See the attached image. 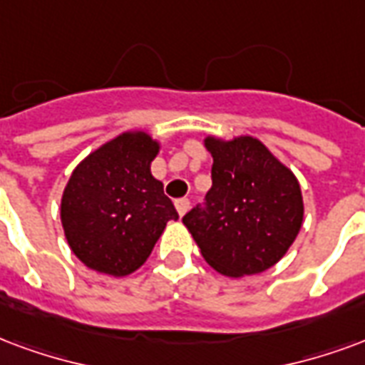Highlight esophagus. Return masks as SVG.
I'll return each instance as SVG.
<instances>
[{
  "label": "esophagus",
  "instance_id": "esophagus-1",
  "mask_svg": "<svg viewBox=\"0 0 365 365\" xmlns=\"http://www.w3.org/2000/svg\"><path fill=\"white\" fill-rule=\"evenodd\" d=\"M187 209H190V201H187V199H178V201H175V210H178L180 217H183V215L187 212Z\"/></svg>",
  "mask_w": 365,
  "mask_h": 365
}]
</instances>
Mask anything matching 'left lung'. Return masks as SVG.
<instances>
[{"label":"left lung","instance_id":"8db88e82","mask_svg":"<svg viewBox=\"0 0 365 365\" xmlns=\"http://www.w3.org/2000/svg\"><path fill=\"white\" fill-rule=\"evenodd\" d=\"M212 156L207 207L183 224L212 269L242 279L271 269L284 257L304 222L298 178L251 135L205 137Z\"/></svg>","mask_w":365,"mask_h":365}]
</instances>
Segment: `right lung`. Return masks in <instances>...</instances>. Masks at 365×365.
I'll list each match as a JSON object with an SVG mask.
<instances>
[{"instance_id":"right-lung-1","label":"right lung","mask_w":365,"mask_h":365,"mask_svg":"<svg viewBox=\"0 0 365 365\" xmlns=\"http://www.w3.org/2000/svg\"><path fill=\"white\" fill-rule=\"evenodd\" d=\"M160 141L123 131L85 156L61 195V226L75 257L102 274L128 277L145 263L168 220H178L150 172Z\"/></svg>"}]
</instances>
